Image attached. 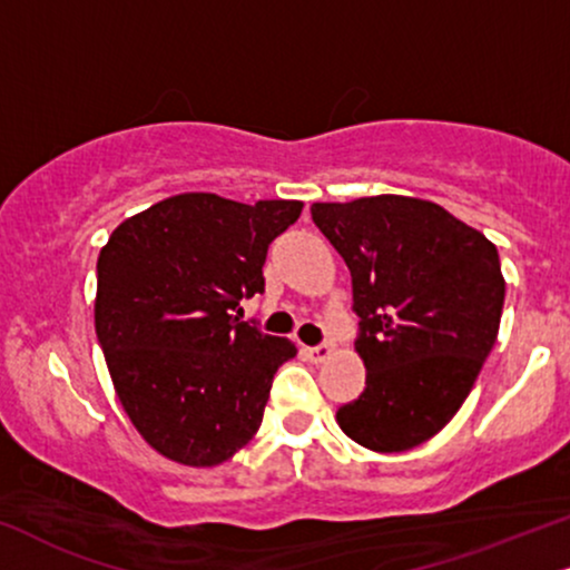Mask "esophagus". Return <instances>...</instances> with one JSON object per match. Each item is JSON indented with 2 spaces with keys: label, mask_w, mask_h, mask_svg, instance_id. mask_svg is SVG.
<instances>
[{
  "label": "esophagus",
  "mask_w": 570,
  "mask_h": 570,
  "mask_svg": "<svg viewBox=\"0 0 570 570\" xmlns=\"http://www.w3.org/2000/svg\"><path fill=\"white\" fill-rule=\"evenodd\" d=\"M330 354H333V343H330V341L320 343V346L306 348V356H308V360H312V362H325Z\"/></svg>",
  "instance_id": "esophagus-1"
}]
</instances>
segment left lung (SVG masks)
Masks as SVG:
<instances>
[{"label":"left lung","mask_w":570,"mask_h":570,"mask_svg":"<svg viewBox=\"0 0 570 570\" xmlns=\"http://www.w3.org/2000/svg\"><path fill=\"white\" fill-rule=\"evenodd\" d=\"M312 219L351 272L367 367L338 425L375 452L423 444L465 402L500 333V253L449 210L404 195L314 203Z\"/></svg>","instance_id":"1"}]
</instances>
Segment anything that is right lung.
Returning a JSON list of instances; mask_svg holds the SVG:
<instances>
[{"mask_svg": "<svg viewBox=\"0 0 570 570\" xmlns=\"http://www.w3.org/2000/svg\"><path fill=\"white\" fill-rule=\"evenodd\" d=\"M304 203L187 193L118 224L97 258L95 330L118 402L168 460L210 468L248 444L287 338L243 317L266 250Z\"/></svg>", "mask_w": 570, "mask_h": 570, "instance_id": "right-lung-1", "label": "right lung"}]
</instances>
